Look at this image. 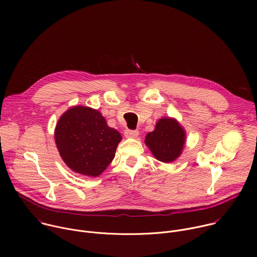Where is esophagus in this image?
<instances>
[{"mask_svg": "<svg viewBox=\"0 0 257 257\" xmlns=\"http://www.w3.org/2000/svg\"><path fill=\"white\" fill-rule=\"evenodd\" d=\"M125 137L126 138H136L139 135V132L137 130H125Z\"/></svg>", "mask_w": 257, "mask_h": 257, "instance_id": "34e87169", "label": "esophagus"}]
</instances>
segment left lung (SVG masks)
<instances>
[{
	"label": "left lung",
	"instance_id": "8db88e82",
	"mask_svg": "<svg viewBox=\"0 0 257 257\" xmlns=\"http://www.w3.org/2000/svg\"><path fill=\"white\" fill-rule=\"evenodd\" d=\"M144 142L158 161L173 163L182 155L186 131L175 118L165 117L157 122L153 132L146 134Z\"/></svg>",
	"mask_w": 257,
	"mask_h": 257
}]
</instances>
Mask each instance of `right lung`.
Masks as SVG:
<instances>
[{"mask_svg": "<svg viewBox=\"0 0 257 257\" xmlns=\"http://www.w3.org/2000/svg\"><path fill=\"white\" fill-rule=\"evenodd\" d=\"M121 134L108 127L104 117L89 106L74 105L60 117L55 141L64 163L73 172L99 176L115 158Z\"/></svg>", "mask_w": 257, "mask_h": 257, "instance_id": "add662e5", "label": "right lung"}]
</instances>
